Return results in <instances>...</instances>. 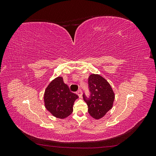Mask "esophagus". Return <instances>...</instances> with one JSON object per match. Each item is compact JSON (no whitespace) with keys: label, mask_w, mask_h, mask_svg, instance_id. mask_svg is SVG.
I'll list each match as a JSON object with an SVG mask.
<instances>
[{"label":"esophagus","mask_w":156,"mask_h":156,"mask_svg":"<svg viewBox=\"0 0 156 156\" xmlns=\"http://www.w3.org/2000/svg\"><path fill=\"white\" fill-rule=\"evenodd\" d=\"M77 94L79 96V97L80 98H82V91H81V90H79L77 92Z\"/></svg>","instance_id":"obj_1"}]
</instances>
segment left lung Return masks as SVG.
<instances>
[{"mask_svg": "<svg viewBox=\"0 0 156 156\" xmlns=\"http://www.w3.org/2000/svg\"><path fill=\"white\" fill-rule=\"evenodd\" d=\"M88 87L90 96L83 94V99L88 105V111L94 119L104 116L111 109L115 100V93L110 84L98 74H91L88 77Z\"/></svg>", "mask_w": 156, "mask_h": 156, "instance_id": "8db88e82", "label": "left lung"}]
</instances>
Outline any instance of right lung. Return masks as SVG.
<instances>
[{
  "label": "right lung",
  "mask_w": 156,
  "mask_h": 156,
  "mask_svg": "<svg viewBox=\"0 0 156 156\" xmlns=\"http://www.w3.org/2000/svg\"><path fill=\"white\" fill-rule=\"evenodd\" d=\"M79 96L70 91L62 77L53 79L47 87L44 96L46 109L51 115L64 119L72 114L73 105Z\"/></svg>",
  "instance_id": "obj_1"
}]
</instances>
